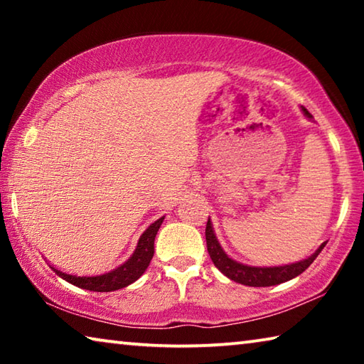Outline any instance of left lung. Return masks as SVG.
<instances>
[{
	"label": "left lung",
	"mask_w": 364,
	"mask_h": 364,
	"mask_svg": "<svg viewBox=\"0 0 364 364\" xmlns=\"http://www.w3.org/2000/svg\"><path fill=\"white\" fill-rule=\"evenodd\" d=\"M301 112H304L308 119L313 120V115L308 112L304 106H301ZM205 241L208 255H210L215 267H217L225 276H228L231 281H236L239 284L250 287H268L291 281L295 276L301 274L308 267H310L313 260H315L319 255V252H321L326 245V242H323L310 257L304 258V260L300 262L279 264V267H252V264L232 260V258L226 254L223 247H221V244L218 242L210 218H208L205 228Z\"/></svg>",
	"instance_id": "8db88e82"
}]
</instances>
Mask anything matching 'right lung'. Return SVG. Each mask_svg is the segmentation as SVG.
<instances>
[{
    "label": "right lung",
    "instance_id": "right-lung-1",
    "mask_svg": "<svg viewBox=\"0 0 364 364\" xmlns=\"http://www.w3.org/2000/svg\"><path fill=\"white\" fill-rule=\"evenodd\" d=\"M165 217L159 218L157 221L147 228V230L141 234L136 249L132 254L128 260L117 267L115 269L109 271V273L97 274V276H77V274H67L64 271L53 268L59 278L65 279L70 284L86 289V291L93 292H112L119 291L122 287L130 286L132 282L139 279L144 271L149 267V263L154 257V241H156V234L159 231L160 225H162Z\"/></svg>",
    "mask_w": 364,
    "mask_h": 364
}]
</instances>
